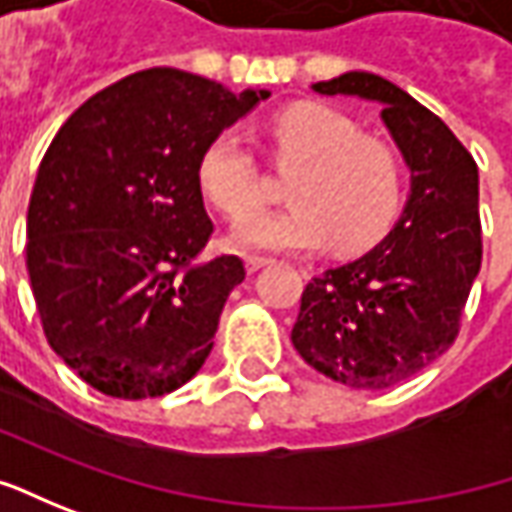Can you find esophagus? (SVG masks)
Returning a JSON list of instances; mask_svg holds the SVG:
<instances>
[{"label":"esophagus","instance_id":"esophagus-1","mask_svg":"<svg viewBox=\"0 0 512 512\" xmlns=\"http://www.w3.org/2000/svg\"><path fill=\"white\" fill-rule=\"evenodd\" d=\"M269 263H272V257L246 255V272H257V269H263V266H269Z\"/></svg>","mask_w":512,"mask_h":512}]
</instances>
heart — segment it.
<instances>
[{
  "instance_id": "b5f03b06",
  "label": "heart",
  "mask_w": 512,
  "mask_h": 512,
  "mask_svg": "<svg viewBox=\"0 0 512 512\" xmlns=\"http://www.w3.org/2000/svg\"><path fill=\"white\" fill-rule=\"evenodd\" d=\"M269 150L291 206L260 212L266 186L249 141L223 130L201 152L198 186L223 218L246 222L232 229V246L266 252H311L331 243L357 255L385 238L402 203L405 169L399 152L326 104H294L269 121Z\"/></svg>"
}]
</instances>
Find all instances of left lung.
Returning a JSON list of instances; mask_svg holds the SVG:
<instances>
[{"mask_svg":"<svg viewBox=\"0 0 512 512\" xmlns=\"http://www.w3.org/2000/svg\"><path fill=\"white\" fill-rule=\"evenodd\" d=\"M314 93L382 104L411 195L388 238L306 286L291 343L334 382L382 391L428 368L459 334L482 266L479 169L439 115L374 73L317 81Z\"/></svg>","mask_w":512,"mask_h":512,"instance_id":"left-lung-1","label":"left lung"}]
</instances>
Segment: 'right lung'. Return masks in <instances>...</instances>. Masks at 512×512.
<instances>
[{
	"instance_id": "obj_1",
	"label": "right lung",
	"mask_w": 512,
	"mask_h": 512,
	"mask_svg": "<svg viewBox=\"0 0 512 512\" xmlns=\"http://www.w3.org/2000/svg\"><path fill=\"white\" fill-rule=\"evenodd\" d=\"M269 90L152 67L87 98L47 147L27 206V274L50 348L107 397H164L201 371L235 255L212 235L203 147Z\"/></svg>"
}]
</instances>
